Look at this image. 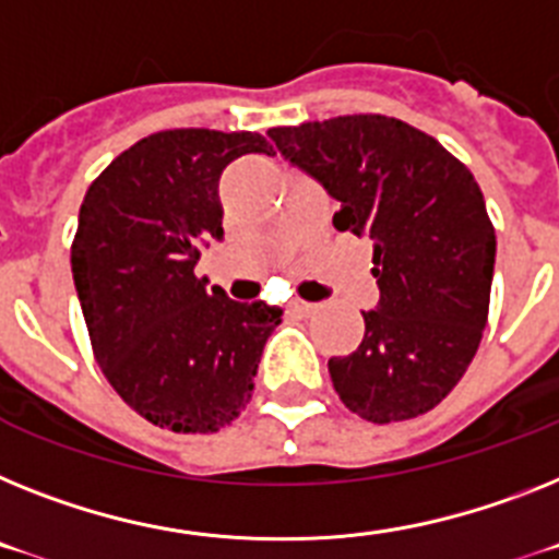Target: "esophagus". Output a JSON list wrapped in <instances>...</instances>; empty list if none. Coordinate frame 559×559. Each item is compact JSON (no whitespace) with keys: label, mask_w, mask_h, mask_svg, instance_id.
<instances>
[{"label":"esophagus","mask_w":559,"mask_h":559,"mask_svg":"<svg viewBox=\"0 0 559 559\" xmlns=\"http://www.w3.org/2000/svg\"><path fill=\"white\" fill-rule=\"evenodd\" d=\"M289 309H293L295 316H312L316 312V304H307V301H293L289 304Z\"/></svg>","instance_id":"esophagus-1"}]
</instances>
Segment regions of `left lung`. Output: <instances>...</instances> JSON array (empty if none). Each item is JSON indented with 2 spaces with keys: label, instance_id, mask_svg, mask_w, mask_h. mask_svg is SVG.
Returning <instances> with one entry per match:
<instances>
[{
  "label": "left lung",
  "instance_id": "obj_1",
  "mask_svg": "<svg viewBox=\"0 0 559 559\" xmlns=\"http://www.w3.org/2000/svg\"><path fill=\"white\" fill-rule=\"evenodd\" d=\"M278 153L341 201L332 224L369 238L381 301L364 341L330 358L344 406L372 424L435 409L489 321L497 238L475 176L438 139L378 112L266 130Z\"/></svg>",
  "mask_w": 559,
  "mask_h": 559
}]
</instances>
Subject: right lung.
<instances>
[{
  "label": "right lung",
  "mask_w": 559,
  "mask_h": 559,
  "mask_svg": "<svg viewBox=\"0 0 559 559\" xmlns=\"http://www.w3.org/2000/svg\"><path fill=\"white\" fill-rule=\"evenodd\" d=\"M272 156L258 133H153L84 192L70 266L96 364L153 426L210 435L252 397L281 309L238 304L195 278L201 247L224 238L218 178L229 162Z\"/></svg>",
  "instance_id": "right-lung-1"
}]
</instances>
